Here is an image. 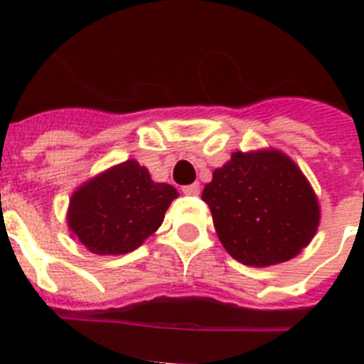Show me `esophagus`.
Returning a JSON list of instances; mask_svg holds the SVG:
<instances>
[{
	"instance_id": "1",
	"label": "esophagus",
	"mask_w": 364,
	"mask_h": 364,
	"mask_svg": "<svg viewBox=\"0 0 364 364\" xmlns=\"http://www.w3.org/2000/svg\"><path fill=\"white\" fill-rule=\"evenodd\" d=\"M182 191H184L186 195H198V193H200V184H198V182H195V184L182 188Z\"/></svg>"
}]
</instances>
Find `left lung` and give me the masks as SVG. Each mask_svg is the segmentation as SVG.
Instances as JSON below:
<instances>
[{
  "mask_svg": "<svg viewBox=\"0 0 364 364\" xmlns=\"http://www.w3.org/2000/svg\"><path fill=\"white\" fill-rule=\"evenodd\" d=\"M202 200L224 250L246 266L294 259L317 233L319 198L297 164L279 149L235 151L213 171Z\"/></svg>",
  "mask_w": 364,
  "mask_h": 364,
  "instance_id": "left-lung-1",
  "label": "left lung"
}]
</instances>
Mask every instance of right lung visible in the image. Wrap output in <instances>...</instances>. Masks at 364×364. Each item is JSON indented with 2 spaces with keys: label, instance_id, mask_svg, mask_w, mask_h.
<instances>
[{
  "label": "right lung",
  "instance_id": "right-lung-1",
  "mask_svg": "<svg viewBox=\"0 0 364 364\" xmlns=\"http://www.w3.org/2000/svg\"><path fill=\"white\" fill-rule=\"evenodd\" d=\"M178 197L173 186L154 182L134 159L109 167L83 182L69 200L67 226L96 255H124L162 226Z\"/></svg>",
  "mask_w": 364,
  "mask_h": 364
}]
</instances>
